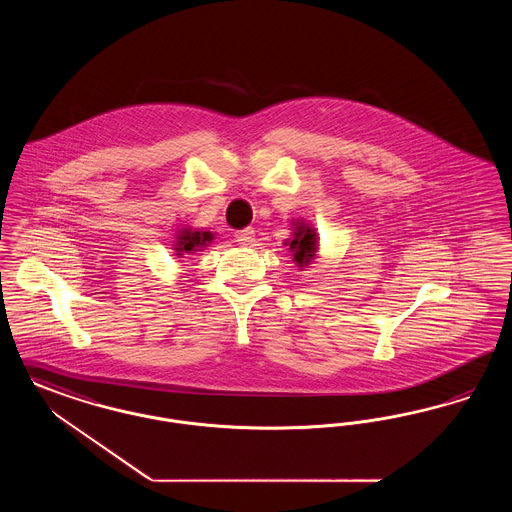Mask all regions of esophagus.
Segmentation results:
<instances>
[{
	"label": "esophagus",
	"mask_w": 512,
	"mask_h": 512,
	"mask_svg": "<svg viewBox=\"0 0 512 512\" xmlns=\"http://www.w3.org/2000/svg\"><path fill=\"white\" fill-rule=\"evenodd\" d=\"M236 242H238L240 246H251V244L255 242V232H253L251 228L238 230V232H236Z\"/></svg>",
	"instance_id": "1"
}]
</instances>
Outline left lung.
Segmentation results:
<instances>
[{"label": "left lung", "instance_id": "1", "mask_svg": "<svg viewBox=\"0 0 512 512\" xmlns=\"http://www.w3.org/2000/svg\"><path fill=\"white\" fill-rule=\"evenodd\" d=\"M293 234L291 238H287L284 246L289 247L291 255H293V263L299 266L301 270L312 265V261L316 259L318 253V234L316 228L303 221V219H293Z\"/></svg>", "mask_w": 512, "mask_h": 512}]
</instances>
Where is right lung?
I'll use <instances>...</instances> for the list:
<instances>
[{
  "instance_id": "obj_1",
  "label": "right lung",
  "mask_w": 512,
  "mask_h": 512,
  "mask_svg": "<svg viewBox=\"0 0 512 512\" xmlns=\"http://www.w3.org/2000/svg\"><path fill=\"white\" fill-rule=\"evenodd\" d=\"M213 238H215V234L211 230L184 226L175 236V247H173L175 255L186 257V255L198 253V251H202V249L209 246L213 242Z\"/></svg>"
}]
</instances>
